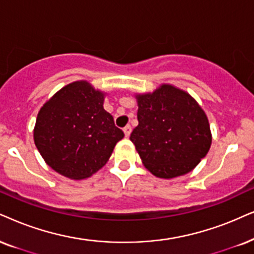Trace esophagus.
I'll return each mask as SVG.
<instances>
[{"label": "esophagus", "instance_id": "obj_1", "mask_svg": "<svg viewBox=\"0 0 254 254\" xmlns=\"http://www.w3.org/2000/svg\"><path fill=\"white\" fill-rule=\"evenodd\" d=\"M131 130H132V129H131V127H130V125H127V127H124L123 131H124V133H125V137H129V136H130V133H131Z\"/></svg>", "mask_w": 254, "mask_h": 254}]
</instances>
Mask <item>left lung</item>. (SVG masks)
Wrapping results in <instances>:
<instances>
[{"instance_id":"1","label":"left lung","mask_w":254,"mask_h":254,"mask_svg":"<svg viewBox=\"0 0 254 254\" xmlns=\"http://www.w3.org/2000/svg\"><path fill=\"white\" fill-rule=\"evenodd\" d=\"M136 99L138 125L130 140L144 166L164 179L192 171L212 142L207 116L197 101L171 84L136 95Z\"/></svg>"}]
</instances>
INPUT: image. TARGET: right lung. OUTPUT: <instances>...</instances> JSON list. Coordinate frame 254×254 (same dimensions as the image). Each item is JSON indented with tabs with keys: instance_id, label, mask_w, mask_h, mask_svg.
<instances>
[{
	"instance_id": "obj_1",
	"label": "right lung",
	"mask_w": 254,
	"mask_h": 254,
	"mask_svg": "<svg viewBox=\"0 0 254 254\" xmlns=\"http://www.w3.org/2000/svg\"><path fill=\"white\" fill-rule=\"evenodd\" d=\"M104 92L86 81L65 85L43 104L34 142L51 169L70 179H83L107 164L124 137L104 110Z\"/></svg>"
}]
</instances>
